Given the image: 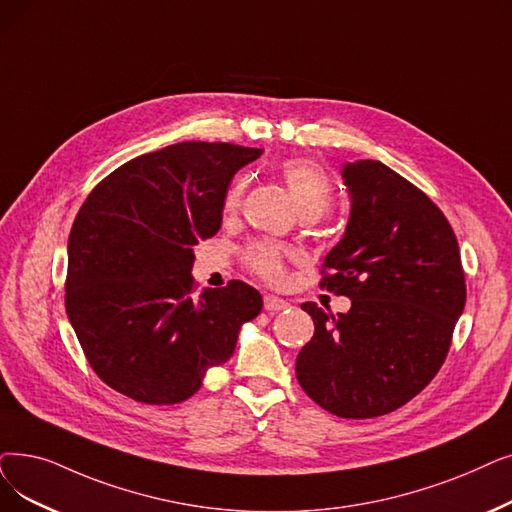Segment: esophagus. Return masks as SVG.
Wrapping results in <instances>:
<instances>
[{
    "label": "esophagus",
    "mask_w": 512,
    "mask_h": 512,
    "mask_svg": "<svg viewBox=\"0 0 512 512\" xmlns=\"http://www.w3.org/2000/svg\"><path fill=\"white\" fill-rule=\"evenodd\" d=\"M263 307L268 309V311H272V314H274V311H284V309H288V307H291V303L280 299V297H274V295H265V297H263Z\"/></svg>",
    "instance_id": "esophagus-1"
}]
</instances>
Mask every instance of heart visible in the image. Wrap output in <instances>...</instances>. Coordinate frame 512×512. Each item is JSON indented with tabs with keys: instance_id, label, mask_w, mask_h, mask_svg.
Here are the masks:
<instances>
[{
	"instance_id": "obj_1",
	"label": "heart",
	"mask_w": 512,
	"mask_h": 512,
	"mask_svg": "<svg viewBox=\"0 0 512 512\" xmlns=\"http://www.w3.org/2000/svg\"><path fill=\"white\" fill-rule=\"evenodd\" d=\"M280 177L288 192H291L293 203L301 215L314 213L320 217L324 211L330 209L332 198H335V188H332L328 173L320 165L305 159L286 161L280 167ZM244 188H247V180H244V177H238V180L232 182L224 196L226 213H234L240 207ZM293 257L295 253L278 247V244L259 242L244 253V263H247V268L263 282L282 284L286 280V263Z\"/></svg>"
}]
</instances>
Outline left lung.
Returning a JSON list of instances; mask_svg holds the SVG:
<instances>
[{"label":"left lung","instance_id":"8db88e82","mask_svg":"<svg viewBox=\"0 0 512 512\" xmlns=\"http://www.w3.org/2000/svg\"><path fill=\"white\" fill-rule=\"evenodd\" d=\"M351 217L322 263L320 288L351 299L332 316L303 311L314 337L297 355V379L341 418L383 416L425 389L452 345L466 301L456 234L431 198L381 161L343 167Z\"/></svg>","mask_w":512,"mask_h":512}]
</instances>
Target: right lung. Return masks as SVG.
<instances>
[{"instance_id": "right-lung-1", "label": "right lung", "mask_w": 512, "mask_h": 512, "mask_svg": "<svg viewBox=\"0 0 512 512\" xmlns=\"http://www.w3.org/2000/svg\"><path fill=\"white\" fill-rule=\"evenodd\" d=\"M261 148L180 142L108 173L69 236L66 314L87 362L142 404H180L228 362L238 330L259 316L253 286L194 295V247L217 234L234 173Z\"/></svg>"}]
</instances>
